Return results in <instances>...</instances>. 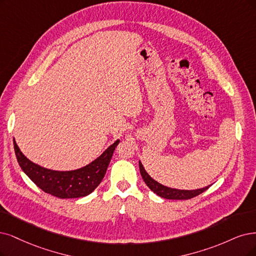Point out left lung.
<instances>
[{"mask_svg":"<svg viewBox=\"0 0 256 256\" xmlns=\"http://www.w3.org/2000/svg\"><path fill=\"white\" fill-rule=\"evenodd\" d=\"M139 168H140V174H141V176H142L146 186L158 196L166 198V200H191V198L198 196L210 188V186H206L202 188H198V190H190V191L177 190V188H168V186H164L162 184H158L157 182H155L154 179L146 172L142 164H141L140 162H139Z\"/></svg>","mask_w":256,"mask_h":256,"instance_id":"1","label":"left lung"}]
</instances>
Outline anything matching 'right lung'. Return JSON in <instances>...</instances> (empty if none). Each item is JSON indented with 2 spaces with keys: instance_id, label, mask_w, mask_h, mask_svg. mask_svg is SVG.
I'll list each match as a JSON object with an SVG mask.
<instances>
[{
  "instance_id": "add662e5",
  "label": "right lung",
  "mask_w": 256,
  "mask_h": 256,
  "mask_svg": "<svg viewBox=\"0 0 256 256\" xmlns=\"http://www.w3.org/2000/svg\"><path fill=\"white\" fill-rule=\"evenodd\" d=\"M118 144L119 140L86 166L74 171L59 172L32 162L23 155L14 139L16 160L24 173L45 193L58 198H78L90 194L102 182Z\"/></svg>"
}]
</instances>
